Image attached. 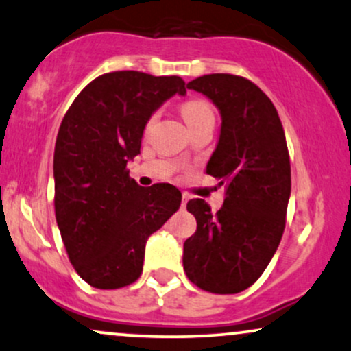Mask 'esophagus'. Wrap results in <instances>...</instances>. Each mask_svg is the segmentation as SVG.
<instances>
[{"label":"esophagus","instance_id":"1","mask_svg":"<svg viewBox=\"0 0 351 351\" xmlns=\"http://www.w3.org/2000/svg\"><path fill=\"white\" fill-rule=\"evenodd\" d=\"M186 203H188V196L183 195V199H181V208L186 206Z\"/></svg>","mask_w":351,"mask_h":351}]
</instances>
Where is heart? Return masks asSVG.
Returning a JSON list of instances; mask_svg holds the SVG:
<instances>
[{
    "mask_svg": "<svg viewBox=\"0 0 351 351\" xmlns=\"http://www.w3.org/2000/svg\"><path fill=\"white\" fill-rule=\"evenodd\" d=\"M181 115H183L184 122L188 123V127H193V125L215 117L211 106H209L206 100L203 99L186 100V102L181 106ZM155 120H156V115H152L150 120H148V127H152V125L155 123Z\"/></svg>",
    "mask_w": 351,
    "mask_h": 351,
    "instance_id": "b5f03b06",
    "label": "heart"
}]
</instances>
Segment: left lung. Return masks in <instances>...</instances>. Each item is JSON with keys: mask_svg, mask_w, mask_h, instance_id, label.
Listing matches in <instances>:
<instances>
[{"mask_svg": "<svg viewBox=\"0 0 351 351\" xmlns=\"http://www.w3.org/2000/svg\"><path fill=\"white\" fill-rule=\"evenodd\" d=\"M221 112V135L206 173L226 186L216 215L189 199L196 232L184 241L188 279L211 293H237L263 276L284 234L291 196V160L279 114L256 84L241 75L208 74L188 82Z\"/></svg>", "mask_w": 351, "mask_h": 351, "instance_id": "obj_1", "label": "left lung"}]
</instances>
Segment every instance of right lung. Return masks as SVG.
Here are the masks:
<instances>
[{
    "label": "right lung",
    "mask_w": 351,
    "mask_h": 351,
    "mask_svg": "<svg viewBox=\"0 0 351 351\" xmlns=\"http://www.w3.org/2000/svg\"><path fill=\"white\" fill-rule=\"evenodd\" d=\"M175 94H186L178 75L115 71L87 84L64 115L54 148L56 221L71 264L92 287L134 284L148 236L178 211V188L138 186L127 170L148 119Z\"/></svg>",
    "instance_id": "obj_1"
}]
</instances>
